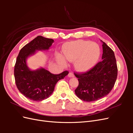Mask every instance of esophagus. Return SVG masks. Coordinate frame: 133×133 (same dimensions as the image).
<instances>
[{
    "instance_id": "obj_1",
    "label": "esophagus",
    "mask_w": 133,
    "mask_h": 133,
    "mask_svg": "<svg viewBox=\"0 0 133 133\" xmlns=\"http://www.w3.org/2000/svg\"><path fill=\"white\" fill-rule=\"evenodd\" d=\"M68 76L70 78H73V77H74V74L72 73V72H70V73L68 74Z\"/></svg>"
}]
</instances>
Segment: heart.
Segmentation results:
<instances>
[{
	"instance_id": "heart-1",
	"label": "heart",
	"mask_w": 133,
	"mask_h": 133,
	"mask_svg": "<svg viewBox=\"0 0 133 133\" xmlns=\"http://www.w3.org/2000/svg\"><path fill=\"white\" fill-rule=\"evenodd\" d=\"M100 54L98 44L83 40L70 43L64 50V58L70 62L76 60V69L81 71H87L93 66L98 61ZM58 60L62 64H66L62 55H58Z\"/></svg>"
}]
</instances>
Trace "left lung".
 Listing matches in <instances>:
<instances>
[{
    "mask_svg": "<svg viewBox=\"0 0 133 133\" xmlns=\"http://www.w3.org/2000/svg\"><path fill=\"white\" fill-rule=\"evenodd\" d=\"M103 42L102 60L85 73H74L79 85L75 90L78 97L86 102L98 100L112 90L118 75V68L114 51Z\"/></svg>",
    "mask_w": 133,
    "mask_h": 133,
    "instance_id": "8db88e82",
    "label": "left lung"
}]
</instances>
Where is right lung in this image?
Here are the masks:
<instances>
[{
	"mask_svg": "<svg viewBox=\"0 0 133 133\" xmlns=\"http://www.w3.org/2000/svg\"><path fill=\"white\" fill-rule=\"evenodd\" d=\"M54 40L38 36L26 44L20 50L14 66V78L17 87L28 99L35 102L46 99L53 93L56 84L69 73L64 71L59 74H53L41 68L31 70L27 66L26 60L36 50H48Z\"/></svg>",
	"mask_w": 133,
	"mask_h": 133,
	"instance_id": "obj_1",
	"label": "right lung"
}]
</instances>
